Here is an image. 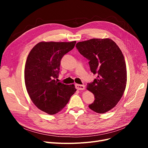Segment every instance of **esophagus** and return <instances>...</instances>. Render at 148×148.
<instances>
[{"label":"esophagus","instance_id":"34e87169","mask_svg":"<svg viewBox=\"0 0 148 148\" xmlns=\"http://www.w3.org/2000/svg\"><path fill=\"white\" fill-rule=\"evenodd\" d=\"M75 88L78 90H84L85 89V86L84 85H81V84H75Z\"/></svg>","mask_w":148,"mask_h":148}]
</instances>
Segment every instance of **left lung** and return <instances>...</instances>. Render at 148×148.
<instances>
[{
	"label": "left lung",
	"mask_w": 148,
	"mask_h": 148,
	"mask_svg": "<svg viewBox=\"0 0 148 148\" xmlns=\"http://www.w3.org/2000/svg\"><path fill=\"white\" fill-rule=\"evenodd\" d=\"M76 47L88 59L91 72L98 75L87 86L95 97L89 107L98 113L107 112L118 104L126 88L127 68L123 54L109 38L79 42Z\"/></svg>",
	"instance_id": "1"
}]
</instances>
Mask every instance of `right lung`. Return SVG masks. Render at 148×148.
I'll return each mask as SVG.
<instances>
[{
  "label": "right lung",
  "mask_w": 148,
  "mask_h": 148,
  "mask_svg": "<svg viewBox=\"0 0 148 148\" xmlns=\"http://www.w3.org/2000/svg\"><path fill=\"white\" fill-rule=\"evenodd\" d=\"M76 41L40 42L27 58L25 82L28 94L39 109L49 114L61 111L76 91L74 84L56 81L60 60L74 49Z\"/></svg>",
  "instance_id": "1"
}]
</instances>
